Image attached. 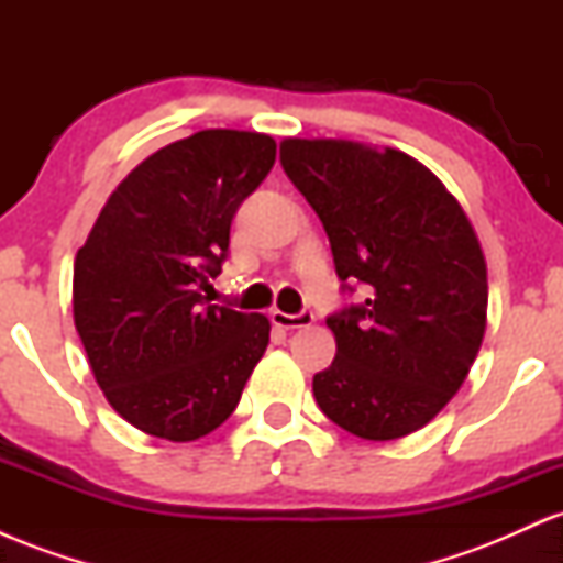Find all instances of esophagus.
I'll use <instances>...</instances> for the list:
<instances>
[{
    "instance_id": "34e87169",
    "label": "esophagus",
    "mask_w": 563,
    "mask_h": 563,
    "mask_svg": "<svg viewBox=\"0 0 563 563\" xmlns=\"http://www.w3.org/2000/svg\"><path fill=\"white\" fill-rule=\"evenodd\" d=\"M273 322H275L277 328H283V331H296V328H309V325H312L314 312H312V309H301V312L288 314V312H280V309H275Z\"/></svg>"
}]
</instances>
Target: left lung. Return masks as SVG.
<instances>
[{"label":"left lung","instance_id":"8db88e82","mask_svg":"<svg viewBox=\"0 0 563 563\" xmlns=\"http://www.w3.org/2000/svg\"><path fill=\"white\" fill-rule=\"evenodd\" d=\"M280 164L320 217L344 290L328 314L335 360L314 373L320 410L354 437L423 429L466 380L487 325V264L448 187L407 153L283 140Z\"/></svg>","mask_w":563,"mask_h":563}]
</instances>
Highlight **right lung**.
<instances>
[{"label":"right lung","mask_w":563,"mask_h":563,"mask_svg":"<svg viewBox=\"0 0 563 563\" xmlns=\"http://www.w3.org/2000/svg\"><path fill=\"white\" fill-rule=\"evenodd\" d=\"M275 140L206 129L145 158L102 206L74 264V322L108 402L151 437L192 442L241 402L269 320L200 288L222 273L235 211Z\"/></svg>","instance_id":"right-lung-1"}]
</instances>
